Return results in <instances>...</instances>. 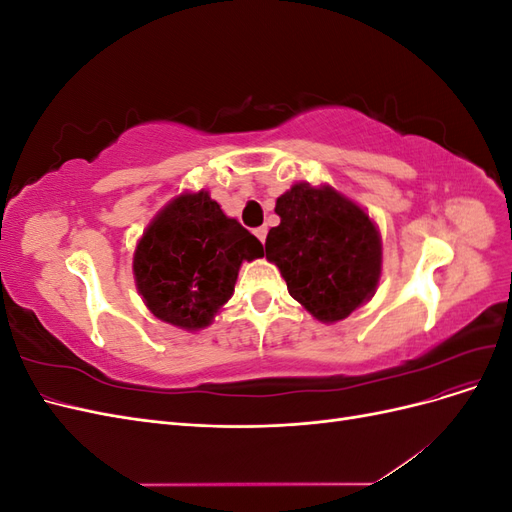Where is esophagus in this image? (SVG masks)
<instances>
[{
    "label": "esophagus",
    "instance_id": "34e87169",
    "mask_svg": "<svg viewBox=\"0 0 512 512\" xmlns=\"http://www.w3.org/2000/svg\"><path fill=\"white\" fill-rule=\"evenodd\" d=\"M254 235L258 237V241H260V243H265V239H267V228H265V226L256 228V230H254Z\"/></svg>",
    "mask_w": 512,
    "mask_h": 512
}]
</instances>
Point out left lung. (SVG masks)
<instances>
[{
  "instance_id": "8db88e82",
  "label": "left lung",
  "mask_w": 512,
  "mask_h": 512,
  "mask_svg": "<svg viewBox=\"0 0 512 512\" xmlns=\"http://www.w3.org/2000/svg\"><path fill=\"white\" fill-rule=\"evenodd\" d=\"M280 226L269 230L267 260L280 269L292 299L320 322L348 318L374 297L382 241L369 215L329 185L294 183L277 198Z\"/></svg>"
}]
</instances>
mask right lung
Masks as SVG:
<instances>
[{
	"mask_svg": "<svg viewBox=\"0 0 512 512\" xmlns=\"http://www.w3.org/2000/svg\"><path fill=\"white\" fill-rule=\"evenodd\" d=\"M262 243L200 190L181 194L153 218L134 252V280L149 312L185 331L211 324L232 297L243 260Z\"/></svg>",
	"mask_w": 512,
	"mask_h": 512,
	"instance_id": "right-lung-1",
	"label": "right lung"
}]
</instances>
